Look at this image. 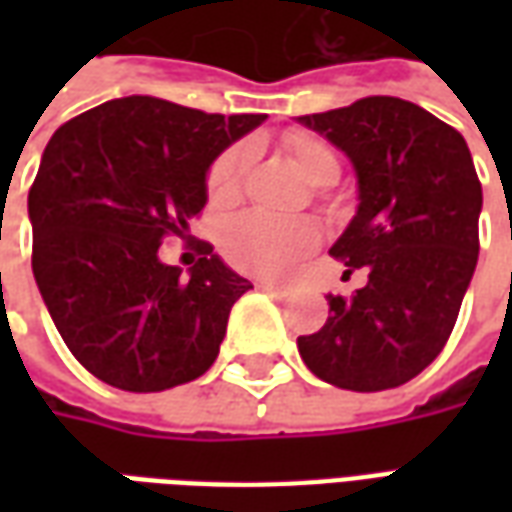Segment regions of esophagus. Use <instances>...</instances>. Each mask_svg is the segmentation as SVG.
Segmentation results:
<instances>
[{"mask_svg": "<svg viewBox=\"0 0 512 512\" xmlns=\"http://www.w3.org/2000/svg\"><path fill=\"white\" fill-rule=\"evenodd\" d=\"M257 288L266 290V293H274V296H288L290 293L288 285H279V282H271V279H260V282H257Z\"/></svg>", "mask_w": 512, "mask_h": 512, "instance_id": "esophagus-1", "label": "esophagus"}]
</instances>
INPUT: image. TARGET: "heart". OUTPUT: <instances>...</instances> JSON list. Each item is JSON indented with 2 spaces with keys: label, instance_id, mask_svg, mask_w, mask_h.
I'll use <instances>...</instances> for the list:
<instances>
[{
  "label": "heart",
  "instance_id": "obj_1",
  "mask_svg": "<svg viewBox=\"0 0 512 512\" xmlns=\"http://www.w3.org/2000/svg\"><path fill=\"white\" fill-rule=\"evenodd\" d=\"M290 161L312 186H329L340 178V158L323 139L293 134L285 142ZM246 169L244 147H230L208 169L205 191L213 205H230L241 194ZM224 257L252 277H282L318 244V227L307 219H279L266 213H241L224 222L219 235Z\"/></svg>",
  "mask_w": 512,
  "mask_h": 512
}]
</instances>
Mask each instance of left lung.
I'll return each mask as SVG.
<instances>
[{
  "mask_svg": "<svg viewBox=\"0 0 512 512\" xmlns=\"http://www.w3.org/2000/svg\"><path fill=\"white\" fill-rule=\"evenodd\" d=\"M351 158L359 208L329 255L365 268L351 299L326 296L321 332L299 337L304 365L326 384L381 392L441 354L472 282L483 186L466 139L422 106L370 95L299 117Z\"/></svg>",
  "mask_w": 512,
  "mask_h": 512,
  "instance_id": "obj_1",
  "label": "left lung"
}]
</instances>
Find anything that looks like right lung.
I'll use <instances>...</instances> for the list:
<instances>
[{"label":"right lung","mask_w":512,"mask_h":512,"mask_svg":"<svg viewBox=\"0 0 512 512\" xmlns=\"http://www.w3.org/2000/svg\"><path fill=\"white\" fill-rule=\"evenodd\" d=\"M266 115H208L153 95L54 131L29 189L32 274L71 354L104 384L161 392L200 378L252 282L200 244L189 279L158 260L205 208L213 158Z\"/></svg>","instance_id":"add662e5"}]
</instances>
